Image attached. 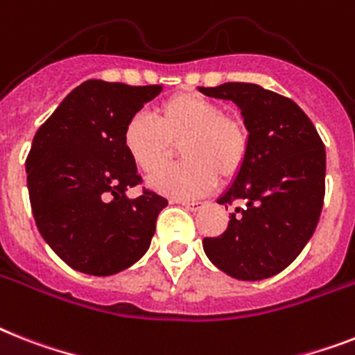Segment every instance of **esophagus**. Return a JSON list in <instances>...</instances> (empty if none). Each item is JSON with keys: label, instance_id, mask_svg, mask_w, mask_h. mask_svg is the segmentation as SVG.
I'll return each mask as SVG.
<instances>
[{"label": "esophagus", "instance_id": "34e87169", "mask_svg": "<svg viewBox=\"0 0 355 355\" xmlns=\"http://www.w3.org/2000/svg\"><path fill=\"white\" fill-rule=\"evenodd\" d=\"M180 204L186 206L187 209H193V211H197V209L204 206V202H200V200H180Z\"/></svg>", "mask_w": 355, "mask_h": 355}]
</instances>
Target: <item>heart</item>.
I'll return each mask as SVG.
<instances>
[{
    "label": "heart",
    "mask_w": 355,
    "mask_h": 355,
    "mask_svg": "<svg viewBox=\"0 0 355 355\" xmlns=\"http://www.w3.org/2000/svg\"><path fill=\"white\" fill-rule=\"evenodd\" d=\"M122 140L135 166L148 175L166 166L171 146L178 144V158L184 162L149 180L153 189L177 198L204 195L215 186L217 175L235 177L250 149V132L243 120L197 93L168 98L153 111V118L142 112L131 116Z\"/></svg>",
    "instance_id": "heart-1"
}]
</instances>
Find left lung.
Masks as SVG:
<instances>
[{"instance_id": "1", "label": "left lung", "mask_w": 355, "mask_h": 355, "mask_svg": "<svg viewBox=\"0 0 355 355\" xmlns=\"http://www.w3.org/2000/svg\"><path fill=\"white\" fill-rule=\"evenodd\" d=\"M243 111L250 149L218 204H237L226 232L202 241L209 261L241 281H261L290 266L318 227L327 153L297 103L255 83L200 87Z\"/></svg>"}]
</instances>
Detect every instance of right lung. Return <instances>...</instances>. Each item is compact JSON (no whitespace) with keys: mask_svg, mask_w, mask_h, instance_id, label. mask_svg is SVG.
Here are the masks:
<instances>
[{"mask_svg":"<svg viewBox=\"0 0 355 355\" xmlns=\"http://www.w3.org/2000/svg\"><path fill=\"white\" fill-rule=\"evenodd\" d=\"M160 85L87 80L65 96L34 135L27 187L36 226L65 264L105 277L148 252L168 200L144 187L123 148V128Z\"/></svg>","mask_w":355,"mask_h":355,"instance_id":"1","label":"right lung"}]
</instances>
